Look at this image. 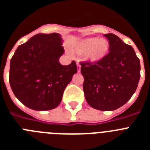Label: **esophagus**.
Segmentation results:
<instances>
[{"instance_id":"1","label":"esophagus","mask_w":150,"mask_h":150,"mask_svg":"<svg viewBox=\"0 0 150 150\" xmlns=\"http://www.w3.org/2000/svg\"><path fill=\"white\" fill-rule=\"evenodd\" d=\"M76 64H77V72L79 73L80 72V71H81V65L79 64V62H77V63H76Z\"/></svg>"}]
</instances>
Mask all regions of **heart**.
<instances>
[{"mask_svg":"<svg viewBox=\"0 0 150 150\" xmlns=\"http://www.w3.org/2000/svg\"><path fill=\"white\" fill-rule=\"evenodd\" d=\"M73 50L77 54H83L88 62L96 63L105 58L110 51V43L104 38H86L73 45Z\"/></svg>","mask_w":150,"mask_h":150,"instance_id":"heart-1","label":"heart"}]
</instances>
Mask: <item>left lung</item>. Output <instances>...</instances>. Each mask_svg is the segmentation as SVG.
<instances>
[{"mask_svg": "<svg viewBox=\"0 0 150 150\" xmlns=\"http://www.w3.org/2000/svg\"><path fill=\"white\" fill-rule=\"evenodd\" d=\"M110 52L95 64H81L87 103L102 111L115 110L129 100L140 77V60L132 46L113 34H104Z\"/></svg>", "mask_w": 150, "mask_h": 150, "instance_id": "8db88e82", "label": "left lung"}]
</instances>
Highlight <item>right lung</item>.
<instances>
[{"label":"right lung","mask_w":150,"mask_h":150,"mask_svg":"<svg viewBox=\"0 0 150 150\" xmlns=\"http://www.w3.org/2000/svg\"><path fill=\"white\" fill-rule=\"evenodd\" d=\"M58 33L38 34L20 45L10 64V84L24 105L34 110H52L62 101L64 91L77 73L73 61L64 66L59 58L64 52Z\"/></svg>","instance_id":"obj_1"}]
</instances>
